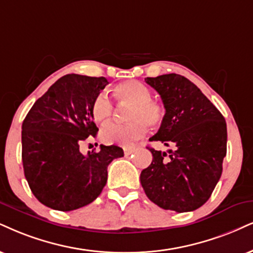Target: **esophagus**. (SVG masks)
Wrapping results in <instances>:
<instances>
[{"label":"esophagus","mask_w":253,"mask_h":253,"mask_svg":"<svg viewBox=\"0 0 253 253\" xmlns=\"http://www.w3.org/2000/svg\"><path fill=\"white\" fill-rule=\"evenodd\" d=\"M123 150H124V155L129 156V155L133 154V152L136 151V149H135V148H124Z\"/></svg>","instance_id":"34e87169"}]
</instances>
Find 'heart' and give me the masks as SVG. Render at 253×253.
Listing matches in <instances>:
<instances>
[{"label":"heart","instance_id":"obj_1","mask_svg":"<svg viewBox=\"0 0 253 253\" xmlns=\"http://www.w3.org/2000/svg\"><path fill=\"white\" fill-rule=\"evenodd\" d=\"M115 97L120 103L132 104L129 112L130 123L110 124L102 130V141L108 144H120L129 148L144 137L148 132V124L155 126L164 118V108L160 103L152 101L151 90L139 81L130 80L117 84L114 89ZM111 99L105 92L96 96L91 104V116L101 126L111 120Z\"/></svg>","mask_w":253,"mask_h":253}]
</instances>
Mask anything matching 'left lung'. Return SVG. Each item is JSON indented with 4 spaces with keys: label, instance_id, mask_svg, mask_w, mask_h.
<instances>
[{
    "label": "left lung",
    "instance_id": "1",
    "mask_svg": "<svg viewBox=\"0 0 253 253\" xmlns=\"http://www.w3.org/2000/svg\"><path fill=\"white\" fill-rule=\"evenodd\" d=\"M161 95L165 115L150 141L174 146L149 148L152 162L141 172L151 202L164 210L189 212L205 204L222 176L226 156V123L219 110L191 81L177 74L146 77Z\"/></svg>",
    "mask_w": 253,
    "mask_h": 253
}]
</instances>
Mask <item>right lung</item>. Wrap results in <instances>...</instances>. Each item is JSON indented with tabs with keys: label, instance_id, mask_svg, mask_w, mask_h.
<instances>
[{
	"label": "right lung",
	"instance_id": "1",
	"mask_svg": "<svg viewBox=\"0 0 253 253\" xmlns=\"http://www.w3.org/2000/svg\"><path fill=\"white\" fill-rule=\"evenodd\" d=\"M109 82L105 77L69 74L34 103L22 124V162L31 192L45 207L73 211L95 201L108 179V165L123 149L101 145L81 154L96 137L91 104Z\"/></svg>",
	"mask_w": 253,
	"mask_h": 253
}]
</instances>
